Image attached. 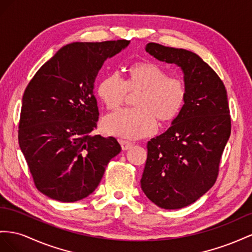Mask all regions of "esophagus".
<instances>
[{
	"label": "esophagus",
	"instance_id": "obj_1",
	"mask_svg": "<svg viewBox=\"0 0 252 252\" xmlns=\"http://www.w3.org/2000/svg\"><path fill=\"white\" fill-rule=\"evenodd\" d=\"M120 143H121L122 150H128L134 145L132 141H128V140H126V139H120Z\"/></svg>",
	"mask_w": 252,
	"mask_h": 252
}]
</instances>
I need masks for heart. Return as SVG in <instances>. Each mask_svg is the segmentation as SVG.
<instances>
[{"instance_id": "1", "label": "heart", "mask_w": 252, "mask_h": 252, "mask_svg": "<svg viewBox=\"0 0 252 252\" xmlns=\"http://www.w3.org/2000/svg\"><path fill=\"white\" fill-rule=\"evenodd\" d=\"M96 94L107 110L116 111L130 95H136V109L124 110L107 116L102 128L109 134L127 138H141L153 134L160 125L174 121L187 100V86L181 78L172 77L155 63L142 61L128 66L126 78L117 74L104 76Z\"/></svg>"}]
</instances>
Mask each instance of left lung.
I'll return each mask as SVG.
<instances>
[{
  "label": "left lung",
  "instance_id": "obj_1",
  "mask_svg": "<svg viewBox=\"0 0 252 252\" xmlns=\"http://www.w3.org/2000/svg\"><path fill=\"white\" fill-rule=\"evenodd\" d=\"M146 50L183 69L187 100L168 130L148 141L141 189L158 207L181 209L217 182L231 133L227 91L218 74L196 54L157 43H148Z\"/></svg>",
  "mask_w": 252,
  "mask_h": 252
}]
</instances>
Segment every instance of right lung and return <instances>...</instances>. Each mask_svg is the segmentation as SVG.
<instances>
[{
	"label": "right lung",
	"instance_id": "obj_1",
	"mask_svg": "<svg viewBox=\"0 0 252 252\" xmlns=\"http://www.w3.org/2000/svg\"><path fill=\"white\" fill-rule=\"evenodd\" d=\"M130 41L75 42L59 49L28 83L18 138L34 186L46 196L77 202L95 191L117 139L92 135L99 111L94 84L107 58Z\"/></svg>",
	"mask_w": 252,
	"mask_h": 252
}]
</instances>
